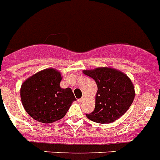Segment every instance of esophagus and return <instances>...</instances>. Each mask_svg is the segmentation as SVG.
Wrapping results in <instances>:
<instances>
[{
  "label": "esophagus",
  "mask_w": 160,
  "mask_h": 160,
  "mask_svg": "<svg viewBox=\"0 0 160 160\" xmlns=\"http://www.w3.org/2000/svg\"><path fill=\"white\" fill-rule=\"evenodd\" d=\"M85 100V96L83 95L81 99H78V102H80V103H82V102H83V101Z\"/></svg>",
  "instance_id": "1"
}]
</instances>
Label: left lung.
<instances>
[{"instance_id":"8db88e82","label":"left lung","mask_w":160,"mask_h":160,"mask_svg":"<svg viewBox=\"0 0 160 160\" xmlns=\"http://www.w3.org/2000/svg\"><path fill=\"white\" fill-rule=\"evenodd\" d=\"M83 73L93 78L98 91L95 106L87 117L100 124L117 121L129 108L135 97L134 87L128 76L121 71L110 67L84 69Z\"/></svg>"}]
</instances>
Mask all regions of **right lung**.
Returning <instances> with one entry per match:
<instances>
[{
	"instance_id": "1",
	"label": "right lung",
	"mask_w": 160,
	"mask_h": 160,
	"mask_svg": "<svg viewBox=\"0 0 160 160\" xmlns=\"http://www.w3.org/2000/svg\"><path fill=\"white\" fill-rule=\"evenodd\" d=\"M61 73L53 68L39 71L22 84L23 108L33 119L48 124L61 120L76 100L72 90L60 87Z\"/></svg>"
}]
</instances>
